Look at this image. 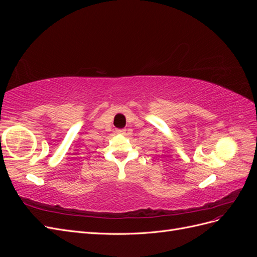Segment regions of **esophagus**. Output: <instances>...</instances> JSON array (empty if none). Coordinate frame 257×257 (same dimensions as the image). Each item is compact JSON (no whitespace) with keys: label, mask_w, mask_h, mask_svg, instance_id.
<instances>
[{"label":"esophagus","mask_w":257,"mask_h":257,"mask_svg":"<svg viewBox=\"0 0 257 257\" xmlns=\"http://www.w3.org/2000/svg\"><path fill=\"white\" fill-rule=\"evenodd\" d=\"M116 133L121 135H126V130H116Z\"/></svg>","instance_id":"1"}]
</instances>
